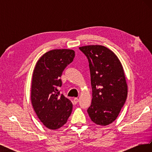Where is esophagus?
<instances>
[{
  "label": "esophagus",
  "mask_w": 152,
  "mask_h": 152,
  "mask_svg": "<svg viewBox=\"0 0 152 152\" xmlns=\"http://www.w3.org/2000/svg\"><path fill=\"white\" fill-rule=\"evenodd\" d=\"M78 102H79V99H78V98H74V99H73V103L76 104L78 103Z\"/></svg>",
  "instance_id": "esophagus-1"
}]
</instances>
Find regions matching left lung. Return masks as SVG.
Returning <instances> with one entry per match:
<instances>
[{"label":"left lung","instance_id":"8db88e82","mask_svg":"<svg viewBox=\"0 0 152 152\" xmlns=\"http://www.w3.org/2000/svg\"><path fill=\"white\" fill-rule=\"evenodd\" d=\"M79 49L88 59L91 73L93 98L87 112L97 125H109L117 118L127 99L122 65L115 53L103 45H86Z\"/></svg>","mask_w":152,"mask_h":152}]
</instances>
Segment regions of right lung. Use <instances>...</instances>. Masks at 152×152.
Segmentation results:
<instances>
[{"mask_svg":"<svg viewBox=\"0 0 152 152\" xmlns=\"http://www.w3.org/2000/svg\"><path fill=\"white\" fill-rule=\"evenodd\" d=\"M75 57L72 49H54L45 53L37 62L32 76L31 101L40 121L48 129L61 127L70 116L73 105L60 94V77Z\"/></svg>","mask_w":152,"mask_h":152,"instance_id":"add662e5","label":"right lung"}]
</instances>
